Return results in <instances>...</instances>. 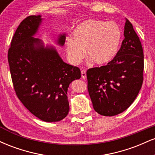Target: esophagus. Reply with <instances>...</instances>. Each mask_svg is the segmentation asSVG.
I'll list each match as a JSON object with an SVG mask.
<instances>
[{
  "mask_svg": "<svg viewBox=\"0 0 155 155\" xmlns=\"http://www.w3.org/2000/svg\"><path fill=\"white\" fill-rule=\"evenodd\" d=\"M81 78L84 79H85L87 78V74H86V70H81Z\"/></svg>",
  "mask_w": 155,
  "mask_h": 155,
  "instance_id": "esophagus-1",
  "label": "esophagus"
}]
</instances>
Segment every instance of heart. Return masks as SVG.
<instances>
[{"instance_id":"1","label":"heart","mask_w":155,"mask_h":155,"mask_svg":"<svg viewBox=\"0 0 155 155\" xmlns=\"http://www.w3.org/2000/svg\"><path fill=\"white\" fill-rule=\"evenodd\" d=\"M122 31L117 23L90 19L83 21L73 31V36L65 41L68 58L74 64L80 63L85 56L95 64L111 62L118 52Z\"/></svg>"}]
</instances>
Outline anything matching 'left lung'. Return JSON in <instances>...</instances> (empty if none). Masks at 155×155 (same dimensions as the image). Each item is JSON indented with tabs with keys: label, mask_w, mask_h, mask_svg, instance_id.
I'll use <instances>...</instances> for the list:
<instances>
[{
	"label": "left lung",
	"mask_w": 155,
	"mask_h": 155,
	"mask_svg": "<svg viewBox=\"0 0 155 155\" xmlns=\"http://www.w3.org/2000/svg\"><path fill=\"white\" fill-rule=\"evenodd\" d=\"M124 36L120 50L111 62L87 71L92 106L103 116H115L125 111L135 101L143 84V48L127 19Z\"/></svg>",
	"instance_id": "obj_1"
}]
</instances>
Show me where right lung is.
<instances>
[{"instance_id": "right-lung-1", "label": "right lung", "mask_w": 155, "mask_h": 155, "mask_svg": "<svg viewBox=\"0 0 155 155\" xmlns=\"http://www.w3.org/2000/svg\"><path fill=\"white\" fill-rule=\"evenodd\" d=\"M43 19L26 17L17 28L8 51V61L17 96L27 109L44 122L62 120L69 111L68 88L81 78L78 67L65 63L55 48L44 47L33 37ZM65 34L58 44L63 46Z\"/></svg>"}]
</instances>
